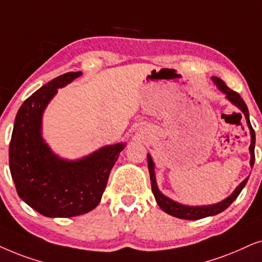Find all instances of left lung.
Masks as SVG:
<instances>
[{"instance_id":"1","label":"left lung","mask_w":262,"mask_h":262,"mask_svg":"<svg viewBox=\"0 0 262 262\" xmlns=\"http://www.w3.org/2000/svg\"><path fill=\"white\" fill-rule=\"evenodd\" d=\"M212 81L214 82V85L217 86V89L221 91V92L224 93L225 98L228 99L230 103L233 104L236 107H238V109L242 111V114L245 115L247 124H248V128H249V133H250V146H249L250 166L253 167L254 160H255V155H254V148H255V132H254L252 124H250L248 107H247L245 100L241 98L238 93L235 92V91L230 90L222 79L212 76ZM147 164H148L149 179H151L152 191H153V195H155V199L157 204H158V206L162 208L165 213L176 218L187 219V221H198V219L211 217V215H215L226 210V208H228L230 205L236 200V198L238 196L241 191H242L243 188H245V186L247 184V181L249 179L248 176L245 181H242V182L236 187V189L233 190L228 198L224 199V200H222L221 202H217V204H212V205H205V206H188V205L180 204V202L165 196V195L159 190L158 186H157V181H156L155 163H153V159L149 153H147Z\"/></svg>"}]
</instances>
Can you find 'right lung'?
<instances>
[{"label": "right lung", "mask_w": 262, "mask_h": 262, "mask_svg": "<svg viewBox=\"0 0 262 262\" xmlns=\"http://www.w3.org/2000/svg\"><path fill=\"white\" fill-rule=\"evenodd\" d=\"M82 75L69 72L29 97L17 111L9 144V169L19 196L50 218L85 214L100 202L124 142L103 146L76 160L61 158L43 138V114L58 89Z\"/></svg>", "instance_id": "right-lung-1"}]
</instances>
